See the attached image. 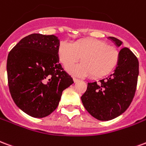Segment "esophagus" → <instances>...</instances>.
I'll return each instance as SVG.
<instances>
[{"label": "esophagus", "mask_w": 146, "mask_h": 146, "mask_svg": "<svg viewBox=\"0 0 146 146\" xmlns=\"http://www.w3.org/2000/svg\"><path fill=\"white\" fill-rule=\"evenodd\" d=\"M73 81H74V82H79V79L78 78H73Z\"/></svg>", "instance_id": "34e87169"}]
</instances>
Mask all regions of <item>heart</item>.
I'll use <instances>...</instances> for the list:
<instances>
[{"label": "heart", "instance_id": "1", "mask_svg": "<svg viewBox=\"0 0 146 146\" xmlns=\"http://www.w3.org/2000/svg\"><path fill=\"white\" fill-rule=\"evenodd\" d=\"M57 54L65 68L74 64L82 58L83 61L70 67L68 72L77 76L92 74L95 78L109 74L117 61L115 49L107 45L104 41L96 39H82L74 43L62 41L58 47Z\"/></svg>", "mask_w": 146, "mask_h": 146}]
</instances>
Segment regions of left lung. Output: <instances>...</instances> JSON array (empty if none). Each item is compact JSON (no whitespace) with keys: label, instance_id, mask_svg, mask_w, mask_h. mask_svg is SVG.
<instances>
[{"label":"left lung","instance_id":"8db88e82","mask_svg":"<svg viewBox=\"0 0 146 146\" xmlns=\"http://www.w3.org/2000/svg\"><path fill=\"white\" fill-rule=\"evenodd\" d=\"M117 46L122 42L110 36ZM139 60L127 47L119 51L114 72L100 82H89L82 102L88 112L100 121H110L122 114L135 96L139 76Z\"/></svg>","mask_w":146,"mask_h":146}]
</instances>
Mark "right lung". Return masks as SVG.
I'll return each instance as SVG.
<instances>
[{
	"instance_id": "right-lung-1",
	"label": "right lung",
	"mask_w": 146,
	"mask_h": 146,
	"mask_svg": "<svg viewBox=\"0 0 146 146\" xmlns=\"http://www.w3.org/2000/svg\"><path fill=\"white\" fill-rule=\"evenodd\" d=\"M59 45L54 35L33 33L21 39L8 54L11 96L17 107L31 117L50 115L58 106L63 91L74 83L59 64Z\"/></svg>"
}]
</instances>
